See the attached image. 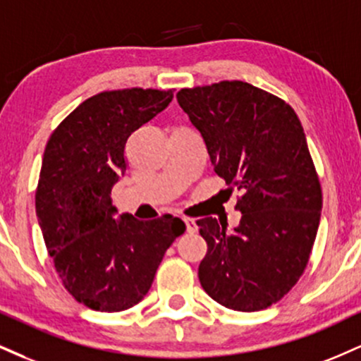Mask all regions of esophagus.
I'll return each mask as SVG.
<instances>
[{"mask_svg":"<svg viewBox=\"0 0 361 361\" xmlns=\"http://www.w3.org/2000/svg\"><path fill=\"white\" fill-rule=\"evenodd\" d=\"M185 225H186V232L188 233H197L198 232V225L193 219H183Z\"/></svg>","mask_w":361,"mask_h":361,"instance_id":"esophagus-1","label":"esophagus"}]
</instances>
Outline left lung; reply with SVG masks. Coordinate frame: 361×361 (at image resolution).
Listing matches in <instances>:
<instances>
[{"label":"left lung","mask_w":361,"mask_h":361,"mask_svg":"<svg viewBox=\"0 0 361 361\" xmlns=\"http://www.w3.org/2000/svg\"><path fill=\"white\" fill-rule=\"evenodd\" d=\"M176 99L216 175L242 195L230 233L212 216L197 222L208 245L200 284L228 310H266L302 276L319 227L323 195L301 121L282 99L240 80L181 89Z\"/></svg>","instance_id":"left-lung-1"}]
</instances>
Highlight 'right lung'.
Masks as SVG:
<instances>
[{"mask_svg":"<svg viewBox=\"0 0 361 361\" xmlns=\"http://www.w3.org/2000/svg\"><path fill=\"white\" fill-rule=\"evenodd\" d=\"M171 101L173 90L101 92L65 117L47 142L35 195L38 225L65 289L90 310L137 305L186 228L173 215L114 219L111 200L128 169V137Z\"/></svg>","mask_w":361,"mask_h":361,"instance_id":"1","label":"right lung"}]
</instances>
